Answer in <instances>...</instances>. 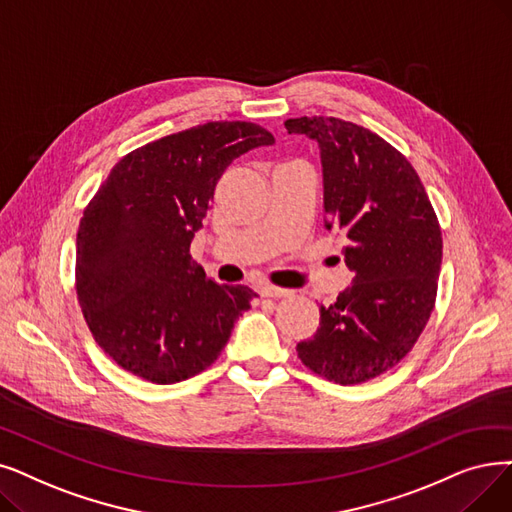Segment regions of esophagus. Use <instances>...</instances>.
<instances>
[{
	"instance_id": "esophagus-1",
	"label": "esophagus",
	"mask_w": 512,
	"mask_h": 512,
	"mask_svg": "<svg viewBox=\"0 0 512 512\" xmlns=\"http://www.w3.org/2000/svg\"><path fill=\"white\" fill-rule=\"evenodd\" d=\"M261 295H263V297H272V299H282V297H291L293 291H288V288L274 286V284H265V286L261 288Z\"/></svg>"
}]
</instances>
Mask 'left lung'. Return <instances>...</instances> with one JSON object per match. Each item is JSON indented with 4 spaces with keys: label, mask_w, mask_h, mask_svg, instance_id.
<instances>
[{
    "label": "left lung",
    "mask_w": 512,
    "mask_h": 512,
    "mask_svg": "<svg viewBox=\"0 0 512 512\" xmlns=\"http://www.w3.org/2000/svg\"><path fill=\"white\" fill-rule=\"evenodd\" d=\"M320 146L326 230L345 238L351 286L320 307L301 362L326 381L360 385L402 362L437 297L441 228L416 169L381 136L335 117L284 121Z\"/></svg>",
    "instance_id": "8db88e82"
}]
</instances>
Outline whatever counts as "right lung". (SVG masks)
Here are the masks:
<instances>
[{
	"label": "right lung",
	"mask_w": 512,
	"mask_h": 512,
	"mask_svg": "<svg viewBox=\"0 0 512 512\" xmlns=\"http://www.w3.org/2000/svg\"><path fill=\"white\" fill-rule=\"evenodd\" d=\"M270 144L272 133L247 121L171 133L125 154L85 207L77 299L96 343L123 370L171 385L219 358L257 293L207 278L190 242L228 165Z\"/></svg>",
	"instance_id": "obj_1"
}]
</instances>
